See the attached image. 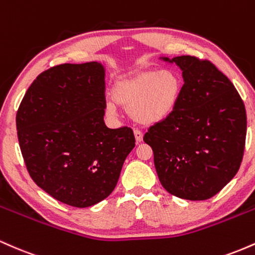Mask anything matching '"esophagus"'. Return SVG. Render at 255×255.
Returning <instances> with one entry per match:
<instances>
[{
    "mask_svg": "<svg viewBox=\"0 0 255 255\" xmlns=\"http://www.w3.org/2000/svg\"><path fill=\"white\" fill-rule=\"evenodd\" d=\"M134 136H135L136 142H140L142 141V136H144V134H142V131H140L139 129H134Z\"/></svg>",
    "mask_w": 255,
    "mask_h": 255,
    "instance_id": "obj_1",
    "label": "esophagus"
}]
</instances>
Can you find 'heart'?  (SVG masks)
Segmentation results:
<instances>
[{"label": "heart", "instance_id": "heart-1", "mask_svg": "<svg viewBox=\"0 0 255 255\" xmlns=\"http://www.w3.org/2000/svg\"><path fill=\"white\" fill-rule=\"evenodd\" d=\"M183 81L172 69H148L120 79L113 86V99L105 103V111L116 116V104L128 109L130 118L140 125L164 121L180 102Z\"/></svg>", "mask_w": 255, "mask_h": 255}]
</instances>
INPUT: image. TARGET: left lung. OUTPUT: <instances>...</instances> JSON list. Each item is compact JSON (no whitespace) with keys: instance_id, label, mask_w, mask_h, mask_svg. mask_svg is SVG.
<instances>
[{"instance_id":"8db88e82","label":"left lung","mask_w":255,"mask_h":255,"mask_svg":"<svg viewBox=\"0 0 255 255\" xmlns=\"http://www.w3.org/2000/svg\"><path fill=\"white\" fill-rule=\"evenodd\" d=\"M163 60L182 71V95L168 119L148 128L144 141L152 147L166 191L187 200H206L227 186L241 165L247 133L244 101L210 61L195 56Z\"/></svg>"}]
</instances>
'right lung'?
<instances>
[{
	"label": "right lung",
	"mask_w": 255,
	"mask_h": 255,
	"mask_svg": "<svg viewBox=\"0 0 255 255\" xmlns=\"http://www.w3.org/2000/svg\"><path fill=\"white\" fill-rule=\"evenodd\" d=\"M104 67L64 63L46 69L16 113L20 150L38 187L61 203L87 207L109 197L135 146L129 127L104 124Z\"/></svg>",
	"instance_id": "obj_1"
}]
</instances>
